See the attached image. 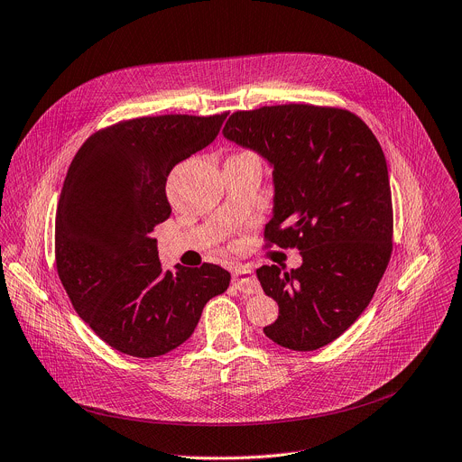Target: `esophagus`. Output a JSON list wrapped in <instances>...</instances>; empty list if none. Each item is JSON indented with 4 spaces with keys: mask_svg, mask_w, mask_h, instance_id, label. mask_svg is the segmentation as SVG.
<instances>
[{
    "mask_svg": "<svg viewBox=\"0 0 462 462\" xmlns=\"http://www.w3.org/2000/svg\"><path fill=\"white\" fill-rule=\"evenodd\" d=\"M233 282H235V287L244 294H255L261 291V285H259L255 273L247 268H236L233 272Z\"/></svg>",
    "mask_w": 462,
    "mask_h": 462,
    "instance_id": "esophagus-1",
    "label": "esophagus"
}]
</instances>
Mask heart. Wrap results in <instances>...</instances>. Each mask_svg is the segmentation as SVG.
Segmentation results:
<instances>
[{
	"label": "heart",
	"instance_id": "1",
	"mask_svg": "<svg viewBox=\"0 0 462 462\" xmlns=\"http://www.w3.org/2000/svg\"><path fill=\"white\" fill-rule=\"evenodd\" d=\"M235 157H252V159H257L255 155H252V153H247V152H245V153H238V155H235Z\"/></svg>",
	"mask_w": 462,
	"mask_h": 462
}]
</instances>
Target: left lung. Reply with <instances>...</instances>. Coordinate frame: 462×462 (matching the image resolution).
<instances>
[{
  "instance_id": "obj_1",
  "label": "left lung",
  "mask_w": 462,
  "mask_h": 462,
  "mask_svg": "<svg viewBox=\"0 0 462 462\" xmlns=\"http://www.w3.org/2000/svg\"><path fill=\"white\" fill-rule=\"evenodd\" d=\"M224 136L273 168L264 236L298 247L301 266H261L279 316L264 335L294 351L338 338L372 301L393 254V196L384 153L349 111L307 103L229 116Z\"/></svg>"
}]
</instances>
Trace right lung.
Listing matches in <instances>:
<instances>
[{
  "mask_svg": "<svg viewBox=\"0 0 462 462\" xmlns=\"http://www.w3.org/2000/svg\"><path fill=\"white\" fill-rule=\"evenodd\" d=\"M227 113L164 115L94 133L68 168L55 217V259L76 312L111 347L159 357L196 329L227 291L218 264L164 270L152 231L170 217L166 177L208 146Z\"/></svg>",
  "mask_w": 462,
  "mask_h": 462,
  "instance_id": "obj_1",
  "label": "right lung"
}]
</instances>
